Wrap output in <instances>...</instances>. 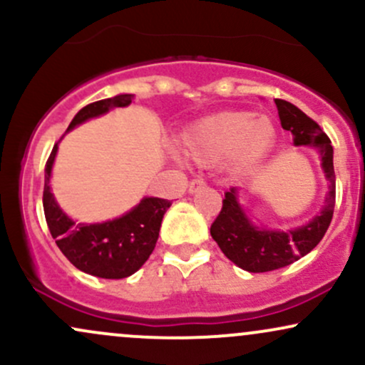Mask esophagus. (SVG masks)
Wrapping results in <instances>:
<instances>
[{"label":"esophagus","mask_w":365,"mask_h":365,"mask_svg":"<svg viewBox=\"0 0 365 365\" xmlns=\"http://www.w3.org/2000/svg\"><path fill=\"white\" fill-rule=\"evenodd\" d=\"M206 187V182H204V178H194L190 183H188V192L190 194H195V192H199L200 188Z\"/></svg>","instance_id":"1"}]
</instances>
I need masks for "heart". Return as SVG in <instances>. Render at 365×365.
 I'll return each mask as SVG.
<instances>
[{
  "label": "heart",
  "instance_id": "heart-1",
  "mask_svg": "<svg viewBox=\"0 0 365 365\" xmlns=\"http://www.w3.org/2000/svg\"><path fill=\"white\" fill-rule=\"evenodd\" d=\"M274 125L267 116L247 111H221L195 121L180 135L183 156L197 165H215L232 156L237 166L259 161L273 145Z\"/></svg>",
  "mask_w": 365,
  "mask_h": 365
}]
</instances>
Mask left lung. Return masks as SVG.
<instances>
[{
    "label": "left lung",
    "instance_id": "obj_1",
    "mask_svg": "<svg viewBox=\"0 0 365 365\" xmlns=\"http://www.w3.org/2000/svg\"><path fill=\"white\" fill-rule=\"evenodd\" d=\"M274 103L282 127L293 133V144L314 145L319 150L322 170L329 180V194L321 215L314 217L311 223L290 232H276L257 228L250 223L237 200V188H230V192L225 194L220 215L211 225V237L230 261L250 273L279 269L311 252L329 228L336 202V177L329 137L316 121L292 103L284 99H274Z\"/></svg>",
    "mask_w": 365,
    "mask_h": 365
}]
</instances>
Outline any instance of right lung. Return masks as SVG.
Returning a JSON list of instances; mask_svg holds the SVG:
<instances>
[{"instance_id":"1","label":"right lung","mask_w":365,"mask_h":365,"mask_svg":"<svg viewBox=\"0 0 365 365\" xmlns=\"http://www.w3.org/2000/svg\"><path fill=\"white\" fill-rule=\"evenodd\" d=\"M132 94H120L83 106L75 115L68 130L82 121L110 111L111 108L128 106ZM58 144L46 161L43 206L46 223L63 255L83 273L106 279H121L133 274L149 259L156 247L163 216L171 200L145 197L137 207L118 220L101 225H75L54 202L49 177Z\"/></svg>"}]
</instances>
